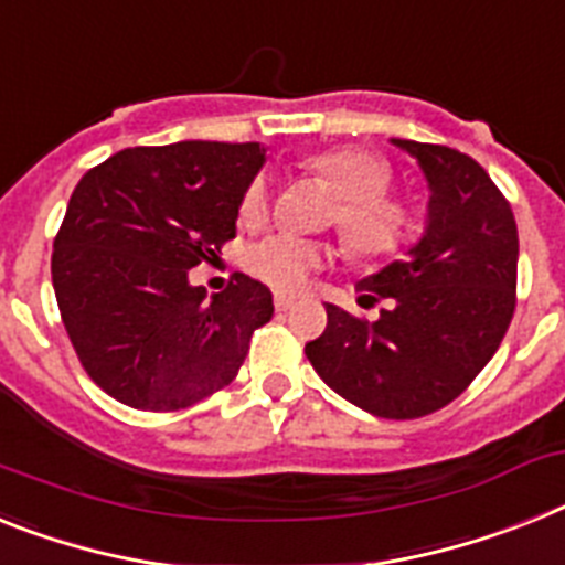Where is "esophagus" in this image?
<instances>
[{
	"instance_id": "1",
	"label": "esophagus",
	"mask_w": 565,
	"mask_h": 565,
	"mask_svg": "<svg viewBox=\"0 0 565 565\" xmlns=\"http://www.w3.org/2000/svg\"><path fill=\"white\" fill-rule=\"evenodd\" d=\"M291 306L294 297H288V294H277V297H274V308H277V311H288Z\"/></svg>"
}]
</instances>
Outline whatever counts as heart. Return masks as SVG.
<instances>
[{"label":"heart","instance_id":"obj_1","mask_svg":"<svg viewBox=\"0 0 565 565\" xmlns=\"http://www.w3.org/2000/svg\"><path fill=\"white\" fill-rule=\"evenodd\" d=\"M308 173L320 177L337 194L331 223L340 234L342 248L351 257H385L403 245L412 228V205L392 194V166L388 159L369 148L340 145L317 151L302 162ZM268 185L254 180L239 200V223L259 225L268 216ZM322 263V248L300 236L274 234L248 250L245 265L254 277L277 291H300L311 271Z\"/></svg>","mask_w":565,"mask_h":565}]
</instances>
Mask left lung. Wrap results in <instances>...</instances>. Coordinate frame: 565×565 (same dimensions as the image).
Here are the masks:
<instances>
[{
	"instance_id": "1",
	"label": "left lung",
	"mask_w": 565,
	"mask_h": 565,
	"mask_svg": "<svg viewBox=\"0 0 565 565\" xmlns=\"http://www.w3.org/2000/svg\"><path fill=\"white\" fill-rule=\"evenodd\" d=\"M392 142L426 173V231L406 259L356 282L360 300H388L377 320L329 306V326L306 342V356L356 408L414 420L460 397L500 349L518 302V223L469 153Z\"/></svg>"
}]
</instances>
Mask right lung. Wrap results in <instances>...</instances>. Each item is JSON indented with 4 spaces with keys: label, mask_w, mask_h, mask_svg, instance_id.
<instances>
[{
    "label": "right lung",
    "mask_w": 565,
    "mask_h": 565,
    "mask_svg": "<svg viewBox=\"0 0 565 565\" xmlns=\"http://www.w3.org/2000/svg\"><path fill=\"white\" fill-rule=\"evenodd\" d=\"M259 142L125 148L74 188L53 239L51 277L82 369L142 412H180L225 388L250 334L271 320V291L236 274L205 297L188 271L236 236Z\"/></svg>",
    "instance_id": "add662e5"
}]
</instances>
